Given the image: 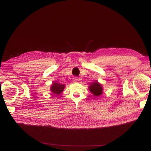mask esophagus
<instances>
[{
  "label": "esophagus",
  "instance_id": "1",
  "mask_svg": "<svg viewBox=\"0 0 151 151\" xmlns=\"http://www.w3.org/2000/svg\"><path fill=\"white\" fill-rule=\"evenodd\" d=\"M73 81H74V82H76V81H78V78H76V77H75V78H73Z\"/></svg>",
  "mask_w": 151,
  "mask_h": 151
}]
</instances>
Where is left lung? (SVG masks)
Instances as JSON below:
<instances>
[{
	"instance_id": "left-lung-1",
	"label": "left lung",
	"mask_w": 151,
	"mask_h": 151,
	"mask_svg": "<svg viewBox=\"0 0 151 151\" xmlns=\"http://www.w3.org/2000/svg\"><path fill=\"white\" fill-rule=\"evenodd\" d=\"M88 89L95 97L100 96L102 94L103 91L102 85L97 80H96L89 85Z\"/></svg>"
}]
</instances>
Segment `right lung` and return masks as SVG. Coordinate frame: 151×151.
<instances>
[{
  "mask_svg": "<svg viewBox=\"0 0 151 151\" xmlns=\"http://www.w3.org/2000/svg\"><path fill=\"white\" fill-rule=\"evenodd\" d=\"M64 88H65V85L58 83L57 82H54L51 86L50 91L52 94L59 95L64 90Z\"/></svg>",
  "mask_w": 151,
  "mask_h": 151,
  "instance_id": "1",
  "label": "right lung"
}]
</instances>
